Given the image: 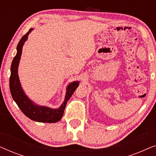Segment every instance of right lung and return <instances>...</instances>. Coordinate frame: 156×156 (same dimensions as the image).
<instances>
[{"mask_svg":"<svg viewBox=\"0 0 156 156\" xmlns=\"http://www.w3.org/2000/svg\"><path fill=\"white\" fill-rule=\"evenodd\" d=\"M33 30L30 29L29 31L23 35L17 46V54L12 59L11 67H10V90L12 99L22 112L31 120L44 123H55L59 121L63 116L64 111L65 109L66 104L68 100L72 97L74 91L79 86V82H74L68 85L67 88L65 99L59 108L52 109L46 106H40L35 105L30 101L21 88L20 81L18 74V64L22 54L23 46L24 42L27 39V35Z\"/></svg>","mask_w":156,"mask_h":156,"instance_id":"right-lung-1","label":"right lung"}]
</instances>
